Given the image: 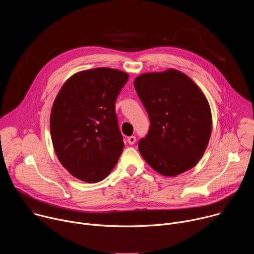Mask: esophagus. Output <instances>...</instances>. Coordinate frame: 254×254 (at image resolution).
Segmentation results:
<instances>
[{"instance_id": "34e87169", "label": "esophagus", "mask_w": 254, "mask_h": 254, "mask_svg": "<svg viewBox=\"0 0 254 254\" xmlns=\"http://www.w3.org/2000/svg\"><path fill=\"white\" fill-rule=\"evenodd\" d=\"M127 142L129 143V144H133L134 142H135V136H128L127 137Z\"/></svg>"}]
</instances>
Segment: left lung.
<instances>
[{
  "mask_svg": "<svg viewBox=\"0 0 254 254\" xmlns=\"http://www.w3.org/2000/svg\"><path fill=\"white\" fill-rule=\"evenodd\" d=\"M133 85L151 122L147 135L138 141L144 161L168 177L196 166L212 130L210 105L203 92L175 69L141 74Z\"/></svg>",
  "mask_w": 254,
  "mask_h": 254,
  "instance_id": "left-lung-1",
  "label": "left lung"
}]
</instances>
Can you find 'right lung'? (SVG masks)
<instances>
[{
    "instance_id": "obj_1",
    "label": "right lung",
    "mask_w": 254,
    "mask_h": 254,
    "mask_svg": "<svg viewBox=\"0 0 254 254\" xmlns=\"http://www.w3.org/2000/svg\"><path fill=\"white\" fill-rule=\"evenodd\" d=\"M127 73L94 68L72 75L51 111L53 147L62 166L75 178L97 183L108 176L124 150L116 114L117 98Z\"/></svg>"
}]
</instances>
